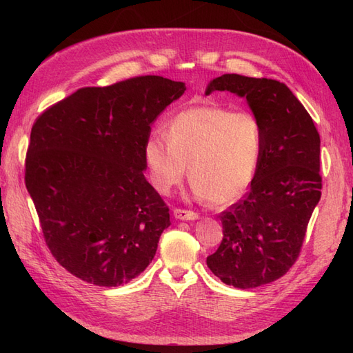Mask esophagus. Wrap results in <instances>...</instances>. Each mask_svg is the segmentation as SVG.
<instances>
[{"instance_id":"34e87169","label":"esophagus","mask_w":353,"mask_h":353,"mask_svg":"<svg viewBox=\"0 0 353 353\" xmlns=\"http://www.w3.org/2000/svg\"><path fill=\"white\" fill-rule=\"evenodd\" d=\"M174 216L176 219H183V221H194L199 218V215L193 210H185V209H175L174 210Z\"/></svg>"}]
</instances>
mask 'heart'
Returning a JSON list of instances; mask_svg holds the SVG:
<instances>
[{"instance_id": "1", "label": "heart", "mask_w": 353, "mask_h": 353, "mask_svg": "<svg viewBox=\"0 0 353 353\" xmlns=\"http://www.w3.org/2000/svg\"><path fill=\"white\" fill-rule=\"evenodd\" d=\"M263 125L250 112L197 105L178 113L166 137L145 141L144 157L153 187L162 194L188 175L199 199L215 205L236 201L250 185L263 150Z\"/></svg>"}]
</instances>
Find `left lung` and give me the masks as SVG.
I'll return each mask as SVG.
<instances>
[{
	"label": "left lung",
	"instance_id": "8db88e82",
	"mask_svg": "<svg viewBox=\"0 0 353 353\" xmlns=\"http://www.w3.org/2000/svg\"><path fill=\"white\" fill-rule=\"evenodd\" d=\"M213 91L244 97L263 125V150L250 188L221 212L223 237L206 259L222 283L254 288L279 280L299 258L321 199V141L311 114L280 81L227 73L208 85L206 95Z\"/></svg>",
	"mask_w": 353,
	"mask_h": 353
}]
</instances>
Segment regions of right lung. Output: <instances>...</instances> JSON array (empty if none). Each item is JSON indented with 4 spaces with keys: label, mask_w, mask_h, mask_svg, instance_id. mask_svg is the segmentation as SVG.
<instances>
[{
    "label": "right lung",
    "mask_w": 353,
    "mask_h": 353,
    "mask_svg": "<svg viewBox=\"0 0 353 353\" xmlns=\"http://www.w3.org/2000/svg\"><path fill=\"white\" fill-rule=\"evenodd\" d=\"M184 91V82L135 77L79 88L37 117L25 184L51 254L78 279L116 287L153 261L170 221L144 176V145Z\"/></svg>",
    "instance_id": "obj_1"
}]
</instances>
